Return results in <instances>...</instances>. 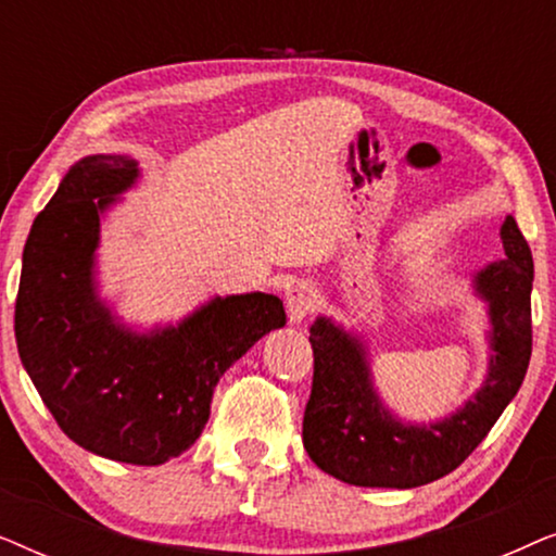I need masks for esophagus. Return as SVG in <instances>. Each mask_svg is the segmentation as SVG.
Here are the masks:
<instances>
[{
  "mask_svg": "<svg viewBox=\"0 0 556 556\" xmlns=\"http://www.w3.org/2000/svg\"><path fill=\"white\" fill-rule=\"evenodd\" d=\"M318 303V295H316V288L308 283V280H299V283L288 288L286 293V308H288V321L293 326H299L306 321V318L314 314Z\"/></svg>",
  "mask_w": 556,
  "mask_h": 556,
  "instance_id": "obj_1",
  "label": "esophagus"
}]
</instances>
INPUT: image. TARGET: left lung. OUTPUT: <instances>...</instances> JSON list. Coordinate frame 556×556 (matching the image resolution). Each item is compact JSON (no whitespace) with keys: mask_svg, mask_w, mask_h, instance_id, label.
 Returning <instances> with one entry per match:
<instances>
[{"mask_svg":"<svg viewBox=\"0 0 556 556\" xmlns=\"http://www.w3.org/2000/svg\"><path fill=\"white\" fill-rule=\"evenodd\" d=\"M504 257L470 276L485 306L489 367L470 397L440 420L409 422L384 405L369 339L329 316L311 324L314 387L303 415V447L324 473L364 489H417L460 466L516 397L531 359L534 261L511 215L501 225Z\"/></svg>","mask_w":556,"mask_h":556,"instance_id":"8db88e82","label":"left lung"}]
</instances>
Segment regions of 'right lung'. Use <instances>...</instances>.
Here are the masks:
<instances>
[{
    "label": "right lung",
    "mask_w": 556,
    "mask_h": 556,
    "mask_svg": "<svg viewBox=\"0 0 556 556\" xmlns=\"http://www.w3.org/2000/svg\"><path fill=\"white\" fill-rule=\"evenodd\" d=\"M128 154L75 162L29 230L14 306L22 367L73 443L101 458L162 466L194 445L215 387L265 333L273 293L212 295L177 324H128L101 293V225L139 185Z\"/></svg>",
    "instance_id": "add662e5"
}]
</instances>
